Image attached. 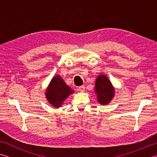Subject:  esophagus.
<instances>
[{"mask_svg":"<svg viewBox=\"0 0 157 157\" xmlns=\"http://www.w3.org/2000/svg\"><path fill=\"white\" fill-rule=\"evenodd\" d=\"M79 90L81 92H84L85 91V86H82L79 87Z\"/></svg>","mask_w":157,"mask_h":157,"instance_id":"34e87169","label":"esophagus"}]
</instances>
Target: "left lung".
I'll return each mask as SVG.
<instances>
[{"label":"left lung","instance_id":"1","mask_svg":"<svg viewBox=\"0 0 157 157\" xmlns=\"http://www.w3.org/2000/svg\"><path fill=\"white\" fill-rule=\"evenodd\" d=\"M94 92L98 102L102 105L109 104L115 94L114 86L108 77L103 73L98 75L96 79Z\"/></svg>","mask_w":157,"mask_h":157}]
</instances>
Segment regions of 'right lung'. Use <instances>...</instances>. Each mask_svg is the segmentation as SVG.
<instances>
[{
  "mask_svg": "<svg viewBox=\"0 0 157 157\" xmlns=\"http://www.w3.org/2000/svg\"><path fill=\"white\" fill-rule=\"evenodd\" d=\"M73 93L74 90L67 85L61 77L57 74L51 79L46 89L45 96L50 105L57 109L61 107L64 101Z\"/></svg>",
  "mask_w": 157,
  "mask_h": 157,
  "instance_id": "obj_1",
  "label": "right lung"
}]
</instances>
